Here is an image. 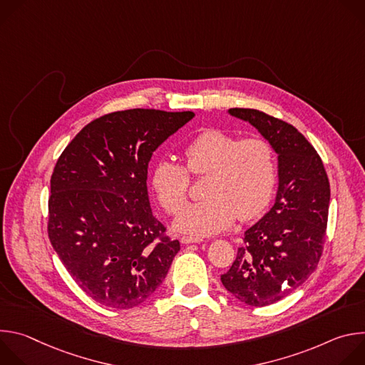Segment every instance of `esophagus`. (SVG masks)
Masks as SVG:
<instances>
[{
  "instance_id": "1",
  "label": "esophagus",
  "mask_w": 365,
  "mask_h": 365,
  "mask_svg": "<svg viewBox=\"0 0 365 365\" xmlns=\"http://www.w3.org/2000/svg\"><path fill=\"white\" fill-rule=\"evenodd\" d=\"M200 241H202L200 238H193V237H186V235L180 238L182 244H193V242H200Z\"/></svg>"
}]
</instances>
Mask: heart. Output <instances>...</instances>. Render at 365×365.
<instances>
[{
	"mask_svg": "<svg viewBox=\"0 0 365 365\" xmlns=\"http://www.w3.org/2000/svg\"><path fill=\"white\" fill-rule=\"evenodd\" d=\"M183 158L185 166L159 162L151 176L153 189L170 215L182 210L190 175L207 178L205 199L183 208L175 221L176 230L197 237L214 235L235 218L251 221L267 207L277 180V160L266 138L240 140L221 130H206L185 145Z\"/></svg>",
	"mask_w": 365,
	"mask_h": 365,
	"instance_id": "obj_1",
	"label": "heart"
}]
</instances>
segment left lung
<instances>
[{"instance_id":"obj_1","label":"left lung","mask_w":365,"mask_h":365,"mask_svg":"<svg viewBox=\"0 0 365 365\" xmlns=\"http://www.w3.org/2000/svg\"><path fill=\"white\" fill-rule=\"evenodd\" d=\"M248 121L279 154V190L272 210L248 228L231 269L221 276L238 300L263 307L302 286L322 257L329 179L321 155L289 123L263 111L231 108Z\"/></svg>"}]
</instances>
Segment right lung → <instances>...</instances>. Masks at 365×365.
I'll return each mask as SVG.
<instances>
[{"label":"right lung","mask_w":365,"mask_h":365,"mask_svg":"<svg viewBox=\"0 0 365 365\" xmlns=\"http://www.w3.org/2000/svg\"><path fill=\"white\" fill-rule=\"evenodd\" d=\"M193 117L143 108L110 113L85 125L58 159L48 240L95 302L130 309L165 280L180 244L153 217L147 168L153 151Z\"/></svg>","instance_id":"obj_1"}]
</instances>
